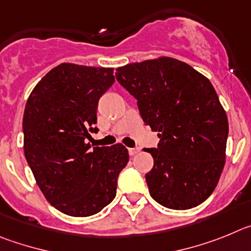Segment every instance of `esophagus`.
Masks as SVG:
<instances>
[{"mask_svg":"<svg viewBox=\"0 0 251 251\" xmlns=\"http://www.w3.org/2000/svg\"><path fill=\"white\" fill-rule=\"evenodd\" d=\"M140 151V148H130L128 149V153H130L131 156H134V155H136L137 152Z\"/></svg>","mask_w":251,"mask_h":251,"instance_id":"esophagus-1","label":"esophagus"}]
</instances>
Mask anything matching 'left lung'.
Wrapping results in <instances>:
<instances>
[{"mask_svg":"<svg viewBox=\"0 0 251 251\" xmlns=\"http://www.w3.org/2000/svg\"><path fill=\"white\" fill-rule=\"evenodd\" d=\"M116 80L137 100L144 123L159 132L157 148L145 149L153 157L145 175L151 198L174 210L204 202L224 169L229 134L211 82L171 57L119 67Z\"/></svg>","mask_w":251,"mask_h":251,"instance_id":"1","label":"left lung"}]
</instances>
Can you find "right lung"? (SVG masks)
I'll use <instances>...</instances> for the list:
<instances>
[{
	"label": "right lung",
	"instance_id": "right-lung-1",
	"mask_svg": "<svg viewBox=\"0 0 251 251\" xmlns=\"http://www.w3.org/2000/svg\"><path fill=\"white\" fill-rule=\"evenodd\" d=\"M114 82V69L61 64L27 100L25 156L47 201L66 215L83 218L107 206L128 162L121 144H86L89 132L98 131L99 100Z\"/></svg>",
	"mask_w": 251,
	"mask_h": 251
}]
</instances>
